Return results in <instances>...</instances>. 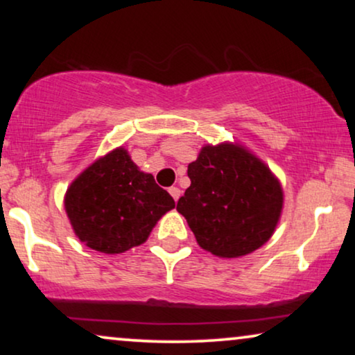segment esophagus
Instances as JSON below:
<instances>
[{
	"label": "esophagus",
	"instance_id": "obj_1",
	"mask_svg": "<svg viewBox=\"0 0 355 355\" xmlns=\"http://www.w3.org/2000/svg\"><path fill=\"white\" fill-rule=\"evenodd\" d=\"M169 193H171L174 200H179V197H181V189L179 187H169Z\"/></svg>",
	"mask_w": 355,
	"mask_h": 355
}]
</instances>
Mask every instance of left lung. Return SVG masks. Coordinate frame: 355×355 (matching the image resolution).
I'll use <instances>...</instances> for the list:
<instances>
[{
    "mask_svg": "<svg viewBox=\"0 0 355 355\" xmlns=\"http://www.w3.org/2000/svg\"><path fill=\"white\" fill-rule=\"evenodd\" d=\"M191 186L178 202L202 249L236 259L273 234L283 189L270 168L237 144L205 145L187 168Z\"/></svg>",
    "mask_w": 355,
    "mask_h": 355,
    "instance_id": "obj_1",
    "label": "left lung"
}]
</instances>
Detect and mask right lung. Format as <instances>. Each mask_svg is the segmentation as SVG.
Here are the masks:
<instances>
[{"label": "right lung", "instance_id": "add662e5", "mask_svg": "<svg viewBox=\"0 0 355 355\" xmlns=\"http://www.w3.org/2000/svg\"><path fill=\"white\" fill-rule=\"evenodd\" d=\"M64 208L80 242L103 254H123L148 239L174 200L119 147L76 178Z\"/></svg>", "mask_w": 355, "mask_h": 355}]
</instances>
